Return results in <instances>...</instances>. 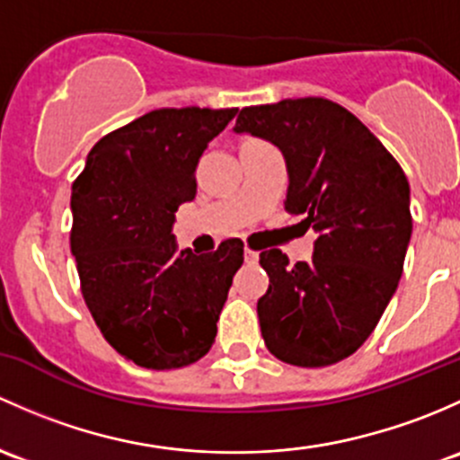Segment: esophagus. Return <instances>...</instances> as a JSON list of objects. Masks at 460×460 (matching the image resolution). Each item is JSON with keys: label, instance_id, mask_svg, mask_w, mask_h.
<instances>
[{"label": "esophagus", "instance_id": "obj_1", "mask_svg": "<svg viewBox=\"0 0 460 460\" xmlns=\"http://www.w3.org/2000/svg\"><path fill=\"white\" fill-rule=\"evenodd\" d=\"M243 257H245V261H248V263H257L259 261V252H254V250H250V248H245Z\"/></svg>", "mask_w": 460, "mask_h": 460}]
</instances>
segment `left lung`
Segmentation results:
<instances>
[{"label":"left lung","mask_w":460,"mask_h":460,"mask_svg":"<svg viewBox=\"0 0 460 460\" xmlns=\"http://www.w3.org/2000/svg\"><path fill=\"white\" fill-rule=\"evenodd\" d=\"M234 132L281 150L286 210L316 232L312 261L259 254L270 277L261 334L283 363L323 367L357 352L394 296L411 236L410 183L357 117L321 97L243 108Z\"/></svg>","instance_id":"obj_1"}]
</instances>
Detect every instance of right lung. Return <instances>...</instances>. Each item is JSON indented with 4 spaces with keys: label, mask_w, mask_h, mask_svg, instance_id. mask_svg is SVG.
Returning a JSON list of instances; mask_svg holds the SVG:
<instances>
[{
    "label": "right lung",
    "mask_w": 460,
    "mask_h": 460,
    "mask_svg": "<svg viewBox=\"0 0 460 460\" xmlns=\"http://www.w3.org/2000/svg\"><path fill=\"white\" fill-rule=\"evenodd\" d=\"M236 108H161L99 139L73 183L70 250L82 295L108 343L148 370L212 348L241 239L177 250L174 212L197 195V164Z\"/></svg>",
    "instance_id": "obj_1"
}]
</instances>
